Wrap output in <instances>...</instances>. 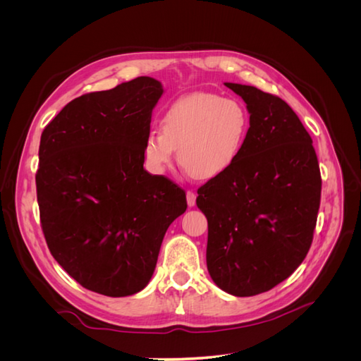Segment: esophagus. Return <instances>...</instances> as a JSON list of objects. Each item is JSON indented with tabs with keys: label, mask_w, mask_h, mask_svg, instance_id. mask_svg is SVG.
I'll return each instance as SVG.
<instances>
[{
	"label": "esophagus",
	"mask_w": 361,
	"mask_h": 361,
	"mask_svg": "<svg viewBox=\"0 0 361 361\" xmlns=\"http://www.w3.org/2000/svg\"><path fill=\"white\" fill-rule=\"evenodd\" d=\"M195 197H197V195H195V192H192V191H187V203H188V206H190V207L195 204Z\"/></svg>",
	"instance_id": "1"
}]
</instances>
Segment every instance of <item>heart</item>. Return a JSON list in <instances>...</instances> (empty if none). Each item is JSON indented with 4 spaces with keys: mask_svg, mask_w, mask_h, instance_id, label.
Wrapping results in <instances>:
<instances>
[{
    "mask_svg": "<svg viewBox=\"0 0 361 361\" xmlns=\"http://www.w3.org/2000/svg\"><path fill=\"white\" fill-rule=\"evenodd\" d=\"M250 129L247 108L215 93H192L174 101L161 117V133L143 141L146 166L164 173L178 150L180 167L197 180H212L232 169Z\"/></svg>",
    "mask_w": 361,
    "mask_h": 361,
    "instance_id": "1",
    "label": "heart"
}]
</instances>
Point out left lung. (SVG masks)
I'll list each match as a JSON object with an SVG mask.
<instances>
[{
	"instance_id": "obj_1",
	"label": "left lung",
	"mask_w": 361,
	"mask_h": 361,
	"mask_svg": "<svg viewBox=\"0 0 361 361\" xmlns=\"http://www.w3.org/2000/svg\"><path fill=\"white\" fill-rule=\"evenodd\" d=\"M250 113L232 169L207 180L195 200L207 218L206 265L215 285L253 297L286 280L312 245L321 171L312 138L279 96L226 82Z\"/></svg>"
}]
</instances>
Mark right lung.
<instances>
[{"label":"right lung","instance_id":"right-lung-1","mask_svg":"<svg viewBox=\"0 0 361 361\" xmlns=\"http://www.w3.org/2000/svg\"><path fill=\"white\" fill-rule=\"evenodd\" d=\"M164 93L150 76L71 101L43 129L36 173L42 231L60 267L85 289H145L185 191L145 170L143 141Z\"/></svg>","mask_w":361,"mask_h":361}]
</instances>
